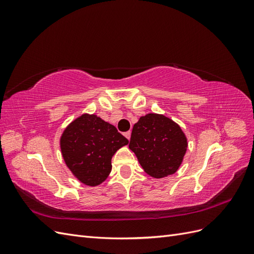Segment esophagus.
Masks as SVG:
<instances>
[{"instance_id": "34e87169", "label": "esophagus", "mask_w": 254, "mask_h": 254, "mask_svg": "<svg viewBox=\"0 0 254 254\" xmlns=\"http://www.w3.org/2000/svg\"><path fill=\"white\" fill-rule=\"evenodd\" d=\"M124 135L127 137L128 140H130V136H131V132H130V131H127V132H125V133H124Z\"/></svg>"}]
</instances>
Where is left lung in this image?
Returning a JSON list of instances; mask_svg holds the SVG:
<instances>
[{
    "label": "left lung",
    "mask_w": 254,
    "mask_h": 254,
    "mask_svg": "<svg viewBox=\"0 0 254 254\" xmlns=\"http://www.w3.org/2000/svg\"><path fill=\"white\" fill-rule=\"evenodd\" d=\"M181 127L163 114L148 113L133 125L129 148L146 174L156 179L175 174L188 149Z\"/></svg>",
    "instance_id": "obj_1"
}]
</instances>
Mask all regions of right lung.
Instances as JSON below:
<instances>
[{"instance_id":"obj_1","label":"right lung","mask_w":254,"mask_h":254,"mask_svg":"<svg viewBox=\"0 0 254 254\" xmlns=\"http://www.w3.org/2000/svg\"><path fill=\"white\" fill-rule=\"evenodd\" d=\"M128 143L113 125L89 113L71 122L60 136L61 155L67 168L88 187L99 186L107 179L113 155Z\"/></svg>"}]
</instances>
